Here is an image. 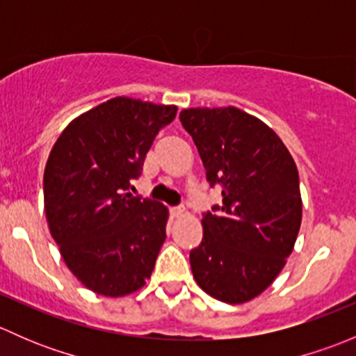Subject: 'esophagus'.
Masks as SVG:
<instances>
[{
	"mask_svg": "<svg viewBox=\"0 0 356 356\" xmlns=\"http://www.w3.org/2000/svg\"><path fill=\"white\" fill-rule=\"evenodd\" d=\"M170 213H172V217L179 218V217H182V215H186V208L184 207H174V208H170Z\"/></svg>",
	"mask_w": 356,
	"mask_h": 356,
	"instance_id": "obj_1",
	"label": "esophagus"
}]
</instances>
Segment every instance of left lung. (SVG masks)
Returning <instances> with one entry per match:
<instances>
[{
  "label": "left lung",
  "mask_w": 356,
  "mask_h": 356,
  "mask_svg": "<svg viewBox=\"0 0 356 356\" xmlns=\"http://www.w3.org/2000/svg\"><path fill=\"white\" fill-rule=\"evenodd\" d=\"M210 188L222 203L203 211V239L189 253L196 282L224 303H245L272 284L301 224L300 177L268 125L243 110H182Z\"/></svg>",
  "instance_id": "left-lung-1"
}]
</instances>
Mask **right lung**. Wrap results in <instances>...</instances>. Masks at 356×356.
<instances>
[{
    "label": "right lung",
    "instance_id": "1",
    "mask_svg": "<svg viewBox=\"0 0 356 356\" xmlns=\"http://www.w3.org/2000/svg\"><path fill=\"white\" fill-rule=\"evenodd\" d=\"M177 106L113 98L67 125L44 168L49 232L72 274L103 296L146 284L163 245L168 211L132 196L156 134Z\"/></svg>",
    "mask_w": 356,
    "mask_h": 356
}]
</instances>
